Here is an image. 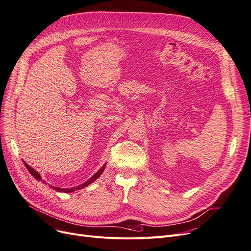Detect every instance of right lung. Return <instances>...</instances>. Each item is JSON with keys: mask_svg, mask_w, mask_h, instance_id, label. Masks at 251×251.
Listing matches in <instances>:
<instances>
[{"mask_svg": "<svg viewBox=\"0 0 251 251\" xmlns=\"http://www.w3.org/2000/svg\"><path fill=\"white\" fill-rule=\"evenodd\" d=\"M24 164H25V166L26 167V169H27V171L31 173L32 175H33V177H35V179H37L38 181H42V178H41V175H40L36 170H34L33 168H31L29 167L25 162H24ZM105 167H106V164L99 170V171L95 174V175H93L91 178H89L87 181H85V182H83L82 184H80V185H78V186H75V187H73V188H61V187H57V186H52V185H49L50 187L51 188H53V189H55L56 192H62V193H73L74 190H77V189H81V188H83V187H86L87 185H89L91 183H93L94 181H96V180L101 176V174L103 173V171L105 170ZM45 182V181H44Z\"/></svg>", "mask_w": 251, "mask_h": 251, "instance_id": "1", "label": "right lung"}]
</instances>
